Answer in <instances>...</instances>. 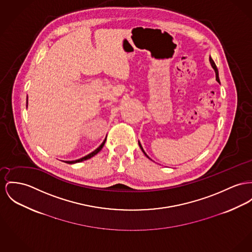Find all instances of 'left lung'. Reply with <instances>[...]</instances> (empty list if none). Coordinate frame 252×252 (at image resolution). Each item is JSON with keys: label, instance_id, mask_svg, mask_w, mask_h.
<instances>
[{"label": "left lung", "instance_id": "8db88e82", "mask_svg": "<svg viewBox=\"0 0 252 252\" xmlns=\"http://www.w3.org/2000/svg\"><path fill=\"white\" fill-rule=\"evenodd\" d=\"M209 62H210V64H211V66H212V67L214 68V70H215V73H216V80H217V82L218 83H220V78H219V71H218V68H217V67H216V65H215V63H214V61H213V59L211 58V56L209 57ZM138 145H139V147H140V149H141V151L143 152V154L148 158H150L149 157H148V155L145 153V151L143 150V148H142V146H141V144H140V142L138 141Z\"/></svg>", "mask_w": 252, "mask_h": 252}]
</instances>
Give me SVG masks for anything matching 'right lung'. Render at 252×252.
<instances>
[{
    "label": "right lung",
    "instance_id": "add662e5",
    "mask_svg": "<svg viewBox=\"0 0 252 252\" xmlns=\"http://www.w3.org/2000/svg\"><path fill=\"white\" fill-rule=\"evenodd\" d=\"M27 108H28V101H27ZM105 141H106V138L103 140V142L101 143L100 146L99 147H97L95 150L94 152H92V153H90L89 155H87V156H85L83 158H79V159H75V160H67V161H65L66 163H68V164H73V163H77V162H81V161H84V160H87V159H89V158H93L94 156H95L98 152L100 151L101 149L103 148V146H104V144H105Z\"/></svg>",
    "mask_w": 252,
    "mask_h": 252
}]
</instances>
